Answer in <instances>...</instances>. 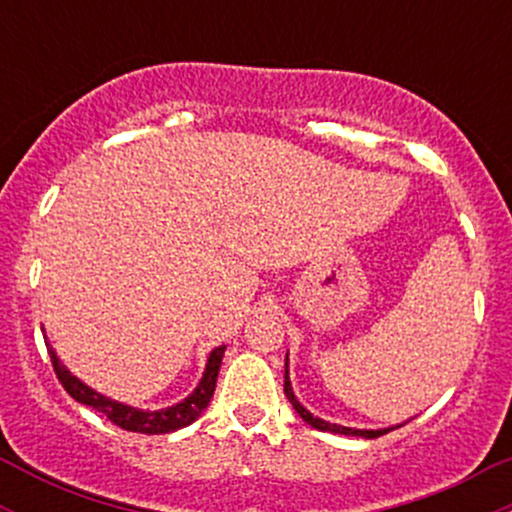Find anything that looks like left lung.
<instances>
[{
    "label": "left lung",
    "instance_id": "left-lung-1",
    "mask_svg": "<svg viewBox=\"0 0 512 512\" xmlns=\"http://www.w3.org/2000/svg\"><path fill=\"white\" fill-rule=\"evenodd\" d=\"M284 392L286 397H289V402L293 404V409L298 411V416L305 421L308 426L317 428V431H327V433H342V436H356V438H378L383 436V433H390L392 428H399L402 424L397 426H387V428H351V426H339V424H330V421L320 419V416H313L308 409L303 407L301 402H298L296 395H293V387H291V378H289V354H286V370H284Z\"/></svg>",
    "mask_w": 512,
    "mask_h": 512
}]
</instances>
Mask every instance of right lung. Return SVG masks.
Returning <instances> with one entry per match:
<instances>
[{"instance_id":"right-lung-1","label":"right lung","mask_w":512,"mask_h":512,"mask_svg":"<svg viewBox=\"0 0 512 512\" xmlns=\"http://www.w3.org/2000/svg\"><path fill=\"white\" fill-rule=\"evenodd\" d=\"M45 344H48L52 368H55L57 378H60L62 387L76 399V402L101 411L105 419H110L115 426L125 428V431L146 433V436L173 433V431H178V428L190 426L192 421H197L199 416H202V411L209 407L211 397H214L216 378H219V368L223 361V351H226V346H216V349L211 351L207 358V366H204L202 380H199V385L190 392V395L182 399V402L173 404V407H166V409L149 411V409L129 407V404H122V402H117V399H110V397L101 395V392L91 390V387H88L86 383H81L76 375L69 373V368L64 366L60 358H57V351L52 349L50 342H45Z\"/></svg>"}]
</instances>
